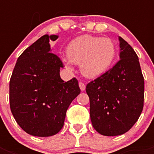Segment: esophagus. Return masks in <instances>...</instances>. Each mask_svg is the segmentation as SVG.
I'll return each mask as SVG.
<instances>
[{
    "mask_svg": "<svg viewBox=\"0 0 154 154\" xmlns=\"http://www.w3.org/2000/svg\"><path fill=\"white\" fill-rule=\"evenodd\" d=\"M79 87H80V89H81V90L82 91H84L85 89V85L83 83V82H79Z\"/></svg>",
    "mask_w": 154,
    "mask_h": 154,
    "instance_id": "1",
    "label": "esophagus"
}]
</instances>
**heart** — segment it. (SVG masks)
<instances>
[{
    "label": "heart",
    "mask_w": 154,
    "mask_h": 154,
    "mask_svg": "<svg viewBox=\"0 0 154 154\" xmlns=\"http://www.w3.org/2000/svg\"><path fill=\"white\" fill-rule=\"evenodd\" d=\"M116 54L114 43L109 38L84 35L70 42L67 56L70 61L80 64L85 76L95 77L109 69ZM65 61L68 64L67 60Z\"/></svg>",
    "instance_id": "1"
}]
</instances>
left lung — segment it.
Instances as JSON below:
<instances>
[{
    "label": "left lung",
    "mask_w": 154,
    "mask_h": 154,
    "mask_svg": "<svg viewBox=\"0 0 154 154\" xmlns=\"http://www.w3.org/2000/svg\"><path fill=\"white\" fill-rule=\"evenodd\" d=\"M119 40L121 59L86 85L92 125L105 136L129 131L144 106V77L138 57L124 39Z\"/></svg>",
    "instance_id": "obj_1"
}]
</instances>
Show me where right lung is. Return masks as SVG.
Here are the masks:
<instances>
[{
  "mask_svg": "<svg viewBox=\"0 0 154 154\" xmlns=\"http://www.w3.org/2000/svg\"><path fill=\"white\" fill-rule=\"evenodd\" d=\"M57 36L40 37L18 57L9 82V104L16 122L27 134L49 137L62 129L68 108L81 93L73 77H60L63 62L51 53L49 41Z\"/></svg>",
  "mask_w": 154,
  "mask_h": 154,
  "instance_id": "obj_1",
  "label": "right lung"
}]
</instances>
